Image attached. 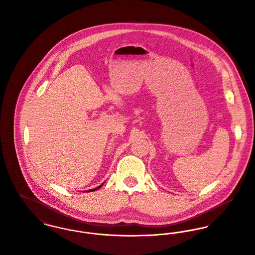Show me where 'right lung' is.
<instances>
[{
    "label": "right lung",
    "mask_w": 255,
    "mask_h": 255,
    "mask_svg": "<svg viewBox=\"0 0 255 255\" xmlns=\"http://www.w3.org/2000/svg\"><path fill=\"white\" fill-rule=\"evenodd\" d=\"M103 185H101V186H99V187H97V188H95V189H92V190H89V191H86V192H95V191H97V190H99L101 187H102Z\"/></svg>",
    "instance_id": "obj_1"
}]
</instances>
